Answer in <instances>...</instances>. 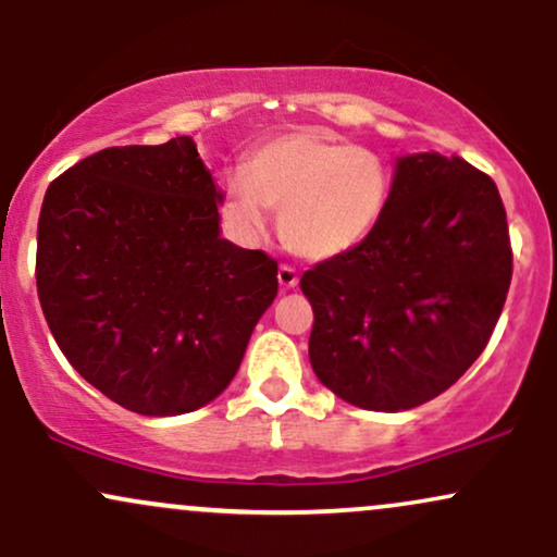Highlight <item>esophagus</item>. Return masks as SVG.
I'll return each mask as SVG.
<instances>
[{"instance_id": "esophagus-1", "label": "esophagus", "mask_w": 557, "mask_h": 557, "mask_svg": "<svg viewBox=\"0 0 557 557\" xmlns=\"http://www.w3.org/2000/svg\"><path fill=\"white\" fill-rule=\"evenodd\" d=\"M277 280L280 285H283V290H290V287L298 285V270L293 264H280Z\"/></svg>"}]
</instances>
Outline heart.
Masks as SVG:
<instances>
[{
  "label": "heart",
  "instance_id": "obj_1",
  "mask_svg": "<svg viewBox=\"0 0 557 557\" xmlns=\"http://www.w3.org/2000/svg\"><path fill=\"white\" fill-rule=\"evenodd\" d=\"M389 198V170L374 151L317 131H296L253 149L243 175L222 185V209L243 235L280 212V235L298 257L330 259L359 246Z\"/></svg>",
  "mask_w": 557,
  "mask_h": 557
}]
</instances>
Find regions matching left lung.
I'll list each match as a JSON object with an SVG mask.
<instances>
[{
	"instance_id": "8db88e82",
	"label": "left lung",
	"mask_w": 557,
	"mask_h": 557,
	"mask_svg": "<svg viewBox=\"0 0 557 557\" xmlns=\"http://www.w3.org/2000/svg\"><path fill=\"white\" fill-rule=\"evenodd\" d=\"M510 274L508 220L487 172L461 157L398 159L372 233L300 277L319 382L369 411L437 398L487 348Z\"/></svg>"
}]
</instances>
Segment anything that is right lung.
<instances>
[{"label":"right lung","mask_w":557,"mask_h":557,"mask_svg":"<svg viewBox=\"0 0 557 557\" xmlns=\"http://www.w3.org/2000/svg\"><path fill=\"white\" fill-rule=\"evenodd\" d=\"M220 201L190 136L96 151L47 188L44 317L75 372L127 411L214 400L277 296V261L220 238Z\"/></svg>","instance_id":"obj_1"}]
</instances>
